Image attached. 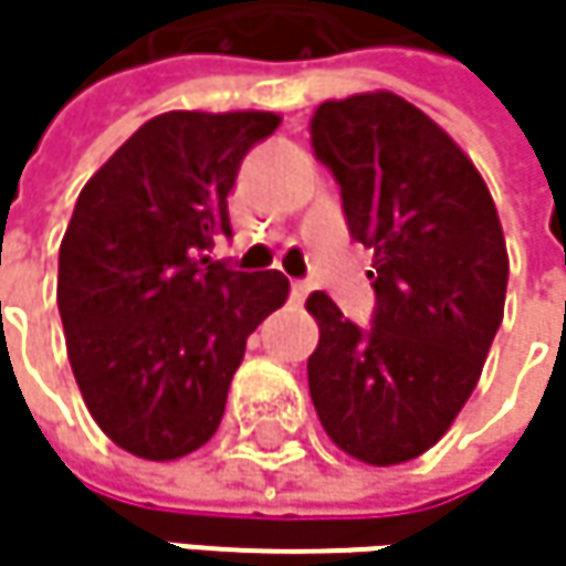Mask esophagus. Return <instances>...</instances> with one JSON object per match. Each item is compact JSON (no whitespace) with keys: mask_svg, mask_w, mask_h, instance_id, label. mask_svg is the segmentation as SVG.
<instances>
[{"mask_svg":"<svg viewBox=\"0 0 566 566\" xmlns=\"http://www.w3.org/2000/svg\"><path fill=\"white\" fill-rule=\"evenodd\" d=\"M307 294H311V284H307V282H291V297H294L297 304H301V301H304Z\"/></svg>","mask_w":566,"mask_h":566,"instance_id":"obj_1","label":"esophagus"}]
</instances>
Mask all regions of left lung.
<instances>
[{"instance_id": "1", "label": "left lung", "mask_w": 566, "mask_h": 566, "mask_svg": "<svg viewBox=\"0 0 566 566\" xmlns=\"http://www.w3.org/2000/svg\"><path fill=\"white\" fill-rule=\"evenodd\" d=\"M311 144L340 182L350 235L374 249V327L314 291L307 387L331 442L367 465L432 449L472 396L505 317L509 249L469 154L394 91L324 101Z\"/></svg>"}]
</instances>
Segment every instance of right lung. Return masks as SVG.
Instances as JSON below:
<instances>
[{"label": "right lung", "instance_id": "add662e5", "mask_svg": "<svg viewBox=\"0 0 566 566\" xmlns=\"http://www.w3.org/2000/svg\"><path fill=\"white\" fill-rule=\"evenodd\" d=\"M272 111H170L147 120L74 206L57 252L67 360L101 432L147 462L206 446L249 334L287 301L282 272H229L206 252L232 235L242 157Z\"/></svg>", "mask_w": 566, "mask_h": 566}]
</instances>
